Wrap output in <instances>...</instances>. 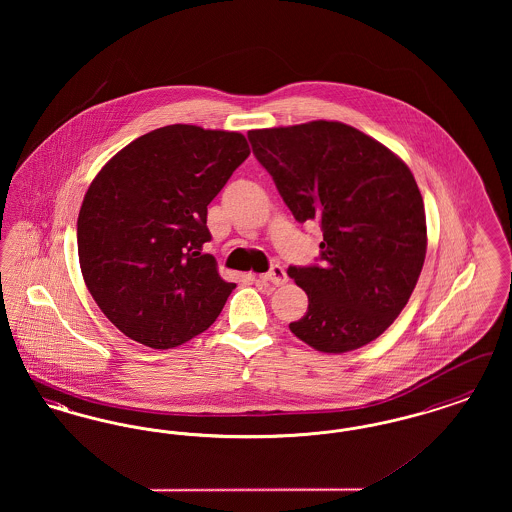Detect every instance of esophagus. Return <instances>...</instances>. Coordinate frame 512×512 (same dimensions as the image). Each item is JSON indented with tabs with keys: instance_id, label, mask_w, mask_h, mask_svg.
Listing matches in <instances>:
<instances>
[{
	"instance_id": "1",
	"label": "esophagus",
	"mask_w": 512,
	"mask_h": 512,
	"mask_svg": "<svg viewBox=\"0 0 512 512\" xmlns=\"http://www.w3.org/2000/svg\"><path fill=\"white\" fill-rule=\"evenodd\" d=\"M259 280H261V282H267V284H272V286H282V284L288 282V274H286V270L280 267V265H274L268 272L261 274Z\"/></svg>"
}]
</instances>
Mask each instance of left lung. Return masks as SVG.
<instances>
[{
    "label": "left lung",
    "instance_id": "left-lung-1",
    "mask_svg": "<svg viewBox=\"0 0 512 512\" xmlns=\"http://www.w3.org/2000/svg\"><path fill=\"white\" fill-rule=\"evenodd\" d=\"M247 138L295 220L322 228V267L288 268L309 297L290 330L322 353L376 340L407 305L426 257L413 172L343 122L249 130Z\"/></svg>",
    "mask_w": 512,
    "mask_h": 512
}]
</instances>
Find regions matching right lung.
Masks as SVG:
<instances>
[{"mask_svg":"<svg viewBox=\"0 0 512 512\" xmlns=\"http://www.w3.org/2000/svg\"><path fill=\"white\" fill-rule=\"evenodd\" d=\"M249 155L244 134L171 124L98 172L78 213L86 288L124 336L171 349L205 332L236 284L222 280L207 205Z\"/></svg>","mask_w":512,"mask_h":512,"instance_id":"1","label":"right lung"}]
</instances>
